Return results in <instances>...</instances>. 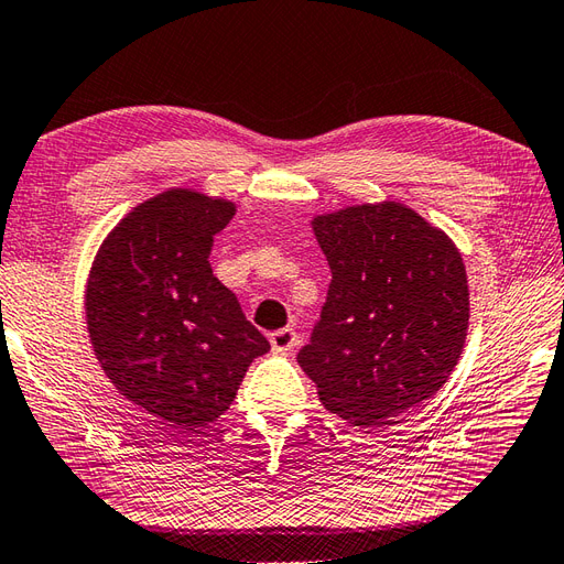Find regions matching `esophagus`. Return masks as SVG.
<instances>
[{
    "label": "esophagus",
    "mask_w": 564,
    "mask_h": 564,
    "mask_svg": "<svg viewBox=\"0 0 564 564\" xmlns=\"http://www.w3.org/2000/svg\"><path fill=\"white\" fill-rule=\"evenodd\" d=\"M269 341H271V348L273 350H291L297 346V334L295 329H291V326H285V329H279V332H271L269 334Z\"/></svg>",
    "instance_id": "esophagus-1"
}]
</instances>
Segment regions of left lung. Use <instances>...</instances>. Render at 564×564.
<instances>
[{
	"instance_id": "left-lung-1",
	"label": "left lung",
	"mask_w": 564,
	"mask_h": 564,
	"mask_svg": "<svg viewBox=\"0 0 564 564\" xmlns=\"http://www.w3.org/2000/svg\"><path fill=\"white\" fill-rule=\"evenodd\" d=\"M329 293L300 368L326 411L384 427L425 403L462 358L468 281L449 235L399 202L314 216Z\"/></svg>"
}]
</instances>
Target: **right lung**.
Here are the masks:
<instances>
[{
	"mask_svg": "<svg viewBox=\"0 0 564 564\" xmlns=\"http://www.w3.org/2000/svg\"><path fill=\"white\" fill-rule=\"evenodd\" d=\"M232 216L218 196L155 194L110 230L88 273L86 324L102 372L175 430L226 413L250 362L271 348L208 264Z\"/></svg>",
	"mask_w": 564,
	"mask_h": 564,
	"instance_id": "add662e5",
	"label": "right lung"
}]
</instances>
